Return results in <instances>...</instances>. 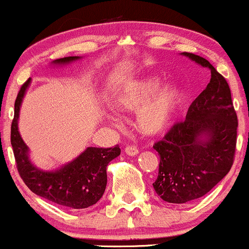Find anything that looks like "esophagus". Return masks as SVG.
Returning a JSON list of instances; mask_svg holds the SVG:
<instances>
[{
  "instance_id": "esophagus-1",
  "label": "esophagus",
  "mask_w": 249,
  "mask_h": 249,
  "mask_svg": "<svg viewBox=\"0 0 249 249\" xmlns=\"http://www.w3.org/2000/svg\"><path fill=\"white\" fill-rule=\"evenodd\" d=\"M124 153L129 156H136L139 154V150L136 146H126V148H124Z\"/></svg>"
}]
</instances>
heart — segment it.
<instances>
[{
	"label": "heart",
	"mask_w": 249,
	"mask_h": 249,
	"mask_svg": "<svg viewBox=\"0 0 249 249\" xmlns=\"http://www.w3.org/2000/svg\"><path fill=\"white\" fill-rule=\"evenodd\" d=\"M186 87L179 80L165 83L155 74L128 80L115 91L112 103L123 112L138 113V128L145 136H159L178 117L186 100ZM108 120L113 121L111 116Z\"/></svg>",
	"instance_id": "1"
}]
</instances>
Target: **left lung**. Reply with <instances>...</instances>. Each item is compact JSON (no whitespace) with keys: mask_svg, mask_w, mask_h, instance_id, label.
Listing matches in <instances>:
<instances>
[{"mask_svg":"<svg viewBox=\"0 0 249 249\" xmlns=\"http://www.w3.org/2000/svg\"><path fill=\"white\" fill-rule=\"evenodd\" d=\"M181 55L208 68L212 78L191 104L186 120L154 145L160 165L153 187L162 200L174 204L203 197L229 174L238 126L226 79L205 58L189 52Z\"/></svg>","mask_w":249,"mask_h":249,"instance_id":"obj_1","label":"left lung"}]
</instances>
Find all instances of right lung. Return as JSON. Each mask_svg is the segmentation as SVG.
I'll return each mask as SVG.
<instances>
[{
    "label": "right lung",
    "mask_w": 249,
    "mask_h": 249,
    "mask_svg": "<svg viewBox=\"0 0 249 249\" xmlns=\"http://www.w3.org/2000/svg\"><path fill=\"white\" fill-rule=\"evenodd\" d=\"M80 58V56L58 58L52 61L51 65L66 66ZM30 83L32 79H28L18 93L11 127V144L20 177L33 193L62 207L84 209L96 204L103 197L107 183L106 167L120 155L121 149L118 145L107 149L88 146L72 161L55 170H42L35 166L30 160L29 148L18 129L20 106Z\"/></svg>",
    "instance_id": "add662e5"
}]
</instances>
